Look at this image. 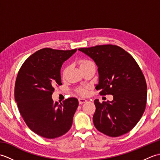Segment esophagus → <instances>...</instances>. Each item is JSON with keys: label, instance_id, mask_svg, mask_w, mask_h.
Returning a JSON list of instances; mask_svg holds the SVG:
<instances>
[{"label": "esophagus", "instance_id": "34e87169", "mask_svg": "<svg viewBox=\"0 0 160 160\" xmlns=\"http://www.w3.org/2000/svg\"><path fill=\"white\" fill-rule=\"evenodd\" d=\"M78 101H79L80 104H82L84 103H85L87 100L85 99H83V98H79V99H78Z\"/></svg>", "mask_w": 160, "mask_h": 160}]
</instances>
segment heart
<instances>
[{"instance_id": "1", "label": "heart", "mask_w": 160, "mask_h": 160, "mask_svg": "<svg viewBox=\"0 0 160 160\" xmlns=\"http://www.w3.org/2000/svg\"><path fill=\"white\" fill-rule=\"evenodd\" d=\"M78 63H79V66L80 69H82V68H84L85 67H87L90 65V64H93V62H91V60H86V59H81L79 61H78ZM66 69H64L63 71V74H64L65 73ZM78 93H79L81 96H84V95H86L87 93V87H80L78 88Z\"/></svg>"}]
</instances>
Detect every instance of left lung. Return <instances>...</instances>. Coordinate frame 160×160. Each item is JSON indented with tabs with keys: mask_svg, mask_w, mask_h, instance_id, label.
I'll list each match as a JSON object with an SVG mask.
<instances>
[{
	"mask_svg": "<svg viewBox=\"0 0 160 160\" xmlns=\"http://www.w3.org/2000/svg\"><path fill=\"white\" fill-rule=\"evenodd\" d=\"M78 50L92 58L98 66L99 82L96 87L102 96L113 100L100 102L95 100L94 126L110 137L130 131L143 115L147 86L140 67L132 56L120 47L97 45Z\"/></svg>",
	"mask_w": 160,
	"mask_h": 160,
	"instance_id": "8db88e82",
	"label": "left lung"
}]
</instances>
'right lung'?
Instances as JSON below:
<instances>
[{
    "mask_svg": "<svg viewBox=\"0 0 160 160\" xmlns=\"http://www.w3.org/2000/svg\"><path fill=\"white\" fill-rule=\"evenodd\" d=\"M77 49L44 48L30 56L16 78L15 100L20 115L32 131L53 139L69 131L78 107V100L69 98L62 103L52 100L56 87L62 85L60 69Z\"/></svg>",
    "mask_w": 160,
    "mask_h": 160,
    "instance_id": "1",
    "label": "right lung"
}]
</instances>
